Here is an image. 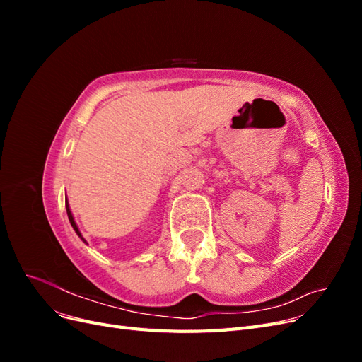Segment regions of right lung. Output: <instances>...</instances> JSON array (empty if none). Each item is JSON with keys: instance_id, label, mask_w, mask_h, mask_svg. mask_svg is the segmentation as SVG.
I'll use <instances>...</instances> for the list:
<instances>
[{"instance_id": "right-lung-1", "label": "right lung", "mask_w": 362, "mask_h": 362, "mask_svg": "<svg viewBox=\"0 0 362 362\" xmlns=\"http://www.w3.org/2000/svg\"><path fill=\"white\" fill-rule=\"evenodd\" d=\"M66 211H68V217H69V222H71V225H72V228H74V231L78 234V237L83 240V242H86V240L83 238V235H81V233L78 231V226H76V223H75V221H74V217H72V213H71V210H69V205H68V201H66Z\"/></svg>"}]
</instances>
